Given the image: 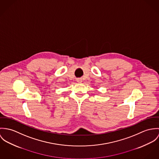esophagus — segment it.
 <instances>
[{"mask_svg":"<svg viewBox=\"0 0 159 159\" xmlns=\"http://www.w3.org/2000/svg\"><path fill=\"white\" fill-rule=\"evenodd\" d=\"M76 80H77V82L78 83H81V82H82V79H80V78H77Z\"/></svg>","mask_w":159,"mask_h":159,"instance_id":"esophagus-1","label":"esophagus"}]
</instances>
